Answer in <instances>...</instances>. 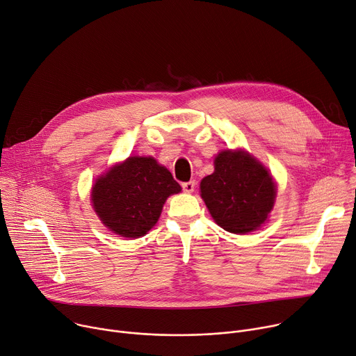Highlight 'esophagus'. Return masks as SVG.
Instances as JSON below:
<instances>
[{
	"label": "esophagus",
	"instance_id": "obj_1",
	"mask_svg": "<svg viewBox=\"0 0 356 356\" xmlns=\"http://www.w3.org/2000/svg\"><path fill=\"white\" fill-rule=\"evenodd\" d=\"M181 187H183V190H184L186 193H191L193 190H195V187H196V181H195V180L184 181V183H181Z\"/></svg>",
	"mask_w": 356,
	"mask_h": 356
}]
</instances>
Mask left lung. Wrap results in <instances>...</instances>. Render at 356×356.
I'll list each match as a JSON object with an SVG mask.
<instances>
[{
    "mask_svg": "<svg viewBox=\"0 0 356 356\" xmlns=\"http://www.w3.org/2000/svg\"><path fill=\"white\" fill-rule=\"evenodd\" d=\"M200 190L216 222L234 234L260 227L275 199L266 168L243 150L221 152L214 160V173L202 180Z\"/></svg>",
    "mask_w": 356,
    "mask_h": 356,
    "instance_id": "1",
    "label": "left lung"
}]
</instances>
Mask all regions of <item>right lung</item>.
<instances>
[{
  "label": "right lung",
  "mask_w": 356,
  "mask_h": 356,
  "mask_svg": "<svg viewBox=\"0 0 356 356\" xmlns=\"http://www.w3.org/2000/svg\"><path fill=\"white\" fill-rule=\"evenodd\" d=\"M180 190L172 173L153 157L134 156L98 179L92 203L111 232L138 238L157 222L166 199Z\"/></svg>",
  "instance_id": "add662e5"
}]
</instances>
